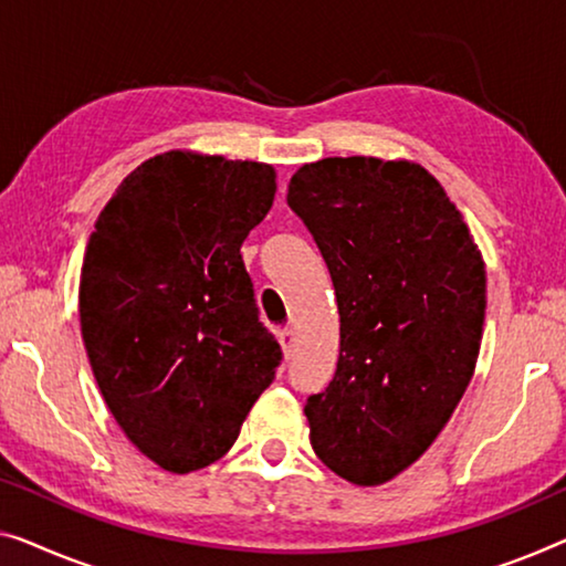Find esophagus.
Masks as SVG:
<instances>
[{
	"mask_svg": "<svg viewBox=\"0 0 566 566\" xmlns=\"http://www.w3.org/2000/svg\"><path fill=\"white\" fill-rule=\"evenodd\" d=\"M276 335H280L282 350L286 353V356H290V353H292V348H294V331H292V327H282V331H280V333H276Z\"/></svg>",
	"mask_w": 566,
	"mask_h": 566,
	"instance_id": "1",
	"label": "esophagus"
}]
</instances>
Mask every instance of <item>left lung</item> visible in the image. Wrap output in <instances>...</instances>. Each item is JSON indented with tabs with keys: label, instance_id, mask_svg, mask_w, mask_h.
Masks as SVG:
<instances>
[{
	"label": "left lung",
	"instance_id": "obj_1",
	"mask_svg": "<svg viewBox=\"0 0 566 566\" xmlns=\"http://www.w3.org/2000/svg\"><path fill=\"white\" fill-rule=\"evenodd\" d=\"M286 202L315 239L340 312V356L307 396L312 450L356 485L427 452L475 370L485 266L460 210L415 163L327 157Z\"/></svg>",
	"mask_w": 566,
	"mask_h": 566
}]
</instances>
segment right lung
<instances>
[{"label": "right lung", "instance_id": "1", "mask_svg": "<svg viewBox=\"0 0 566 566\" xmlns=\"http://www.w3.org/2000/svg\"><path fill=\"white\" fill-rule=\"evenodd\" d=\"M261 163L165 151L101 210L81 269V333L106 407L170 472L221 460L282 364L241 243L274 202Z\"/></svg>", "mask_w": 566, "mask_h": 566}]
</instances>
